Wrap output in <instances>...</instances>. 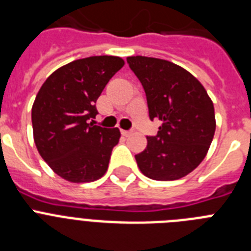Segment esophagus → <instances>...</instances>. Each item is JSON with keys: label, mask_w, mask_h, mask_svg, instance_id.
Wrapping results in <instances>:
<instances>
[{"label": "esophagus", "mask_w": 251, "mask_h": 251, "mask_svg": "<svg viewBox=\"0 0 251 251\" xmlns=\"http://www.w3.org/2000/svg\"><path fill=\"white\" fill-rule=\"evenodd\" d=\"M122 134H123L124 137H129L130 134H132V130H122Z\"/></svg>", "instance_id": "1"}]
</instances>
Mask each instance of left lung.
<instances>
[{
	"label": "left lung",
	"mask_w": 251,
	"mask_h": 251,
	"mask_svg": "<svg viewBox=\"0 0 251 251\" xmlns=\"http://www.w3.org/2000/svg\"><path fill=\"white\" fill-rule=\"evenodd\" d=\"M146 92L150 118L162 126L147 137V147L136 154L148 178L174 181L185 177L205 158L216 129L212 100L202 84L176 64L147 56L127 57Z\"/></svg>",
	"instance_id": "obj_1"
}]
</instances>
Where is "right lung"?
<instances>
[{
  "label": "right lung",
  "mask_w": 251,
  "mask_h": 251,
  "mask_svg": "<svg viewBox=\"0 0 251 251\" xmlns=\"http://www.w3.org/2000/svg\"><path fill=\"white\" fill-rule=\"evenodd\" d=\"M124 65L118 56H90L55 70L35 98L31 121L40 156L70 182H93L108 170L118 128L93 124L97 99ZM92 122H90V121Z\"/></svg>",
  "instance_id": "obj_1"
}]
</instances>
